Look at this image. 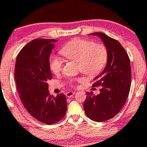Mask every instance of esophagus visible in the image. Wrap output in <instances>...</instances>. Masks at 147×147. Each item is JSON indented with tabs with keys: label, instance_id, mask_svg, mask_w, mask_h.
Wrapping results in <instances>:
<instances>
[{
	"label": "esophagus",
	"instance_id": "esophagus-1",
	"mask_svg": "<svg viewBox=\"0 0 147 147\" xmlns=\"http://www.w3.org/2000/svg\"><path fill=\"white\" fill-rule=\"evenodd\" d=\"M74 94V92L70 91V92H67V93H66V96H67V97H69V98H71V97L73 96Z\"/></svg>",
	"mask_w": 147,
	"mask_h": 147
}]
</instances>
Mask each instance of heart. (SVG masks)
<instances>
[{
	"mask_svg": "<svg viewBox=\"0 0 147 147\" xmlns=\"http://www.w3.org/2000/svg\"><path fill=\"white\" fill-rule=\"evenodd\" d=\"M61 53L69 61L78 62V69L86 75L92 76L100 73L107 63L108 53L104 45L92 41L74 39L61 49ZM63 61L53 57L50 63L51 71L59 74L63 71ZM80 81V79H78Z\"/></svg>",
	"mask_w": 147,
	"mask_h": 147,
	"instance_id": "heart-1",
	"label": "heart"
}]
</instances>
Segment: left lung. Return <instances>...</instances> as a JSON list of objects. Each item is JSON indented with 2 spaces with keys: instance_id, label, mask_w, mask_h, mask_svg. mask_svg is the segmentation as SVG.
<instances>
[{
  "instance_id": "8db88e82",
  "label": "left lung",
  "mask_w": 147,
  "mask_h": 147,
  "mask_svg": "<svg viewBox=\"0 0 147 147\" xmlns=\"http://www.w3.org/2000/svg\"><path fill=\"white\" fill-rule=\"evenodd\" d=\"M98 36L108 53L106 67L94 78L92 86H101L100 94L86 92L83 107L86 115L95 122L112 119L120 112L129 96L131 84V63L128 54L119 41L102 32ZM89 35V34H88Z\"/></svg>"
}]
</instances>
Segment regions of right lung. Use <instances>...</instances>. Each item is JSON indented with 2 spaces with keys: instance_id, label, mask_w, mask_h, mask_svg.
<instances>
[{
  "instance_id": "right-lung-1",
  "label": "right lung",
  "mask_w": 147,
  "mask_h": 147,
  "mask_svg": "<svg viewBox=\"0 0 147 147\" xmlns=\"http://www.w3.org/2000/svg\"><path fill=\"white\" fill-rule=\"evenodd\" d=\"M56 42L46 38L30 41L18 54L14 68L16 87L24 108L34 119L47 125L61 121L67 109L65 95H51L47 83L52 78L49 57Z\"/></svg>"
}]
</instances>
